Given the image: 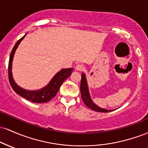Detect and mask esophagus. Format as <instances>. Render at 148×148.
I'll list each match as a JSON object with an SVG mask.
<instances>
[{
  "label": "esophagus",
  "instance_id": "1",
  "mask_svg": "<svg viewBox=\"0 0 148 148\" xmlns=\"http://www.w3.org/2000/svg\"><path fill=\"white\" fill-rule=\"evenodd\" d=\"M76 69L77 71H80V72H82V71L84 70V66L83 64H78L76 66Z\"/></svg>",
  "mask_w": 148,
  "mask_h": 148
}]
</instances>
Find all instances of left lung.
I'll return each instance as SVG.
<instances>
[{
  "label": "left lung",
  "mask_w": 148,
  "mask_h": 148,
  "mask_svg": "<svg viewBox=\"0 0 148 148\" xmlns=\"http://www.w3.org/2000/svg\"><path fill=\"white\" fill-rule=\"evenodd\" d=\"M80 89H81V94L82 100L85 104L87 106L88 108L93 111L97 112H101V113H108V112L112 111V110H106L104 108H99L97 105L93 103L92 101L90 96L89 91H88V87L87 85V81L86 79V75L84 73L81 74V86H80Z\"/></svg>",
  "instance_id": "left-lung-1"
}]
</instances>
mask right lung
<instances>
[{"label":"right lung","mask_w":148,"mask_h":148,"mask_svg":"<svg viewBox=\"0 0 148 148\" xmlns=\"http://www.w3.org/2000/svg\"><path fill=\"white\" fill-rule=\"evenodd\" d=\"M24 37L25 35L23 37H22L15 44L14 47H13L12 50L11 54H10L9 64H8V77H9L10 84L11 85L12 88L14 90L15 92L17 93L20 96L24 97L27 100H29V101H32V102L37 103L47 102V101H49L50 100H51L52 98H53L56 95L57 92H58L59 89H60L61 85L63 84L64 81L71 75V74L72 73L73 69L69 68L62 69L58 74H56L55 76L53 78V79L48 84V86H47L46 87L42 88L41 90H40L28 91L19 88L14 83L12 76V62L13 56H14L15 51H16L18 45H19L21 40L24 38Z\"/></svg>","instance_id":"obj_1"}]
</instances>
